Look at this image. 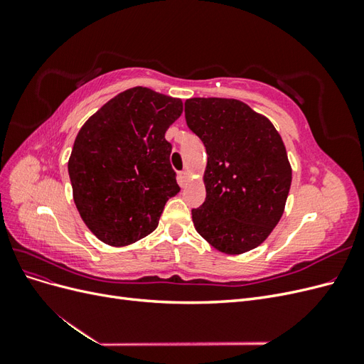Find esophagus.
Returning a JSON list of instances; mask_svg holds the SVG:
<instances>
[{
	"instance_id": "1",
	"label": "esophagus",
	"mask_w": 364,
	"mask_h": 364,
	"mask_svg": "<svg viewBox=\"0 0 364 364\" xmlns=\"http://www.w3.org/2000/svg\"><path fill=\"white\" fill-rule=\"evenodd\" d=\"M186 179H188V171H186V170H182V171L179 173V182L183 185V183L186 182Z\"/></svg>"
}]
</instances>
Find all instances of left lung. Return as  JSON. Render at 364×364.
Instances as JSON below:
<instances>
[{"instance_id":"8db88e82","label":"left lung","mask_w":364,"mask_h":364,"mask_svg":"<svg viewBox=\"0 0 364 364\" xmlns=\"http://www.w3.org/2000/svg\"><path fill=\"white\" fill-rule=\"evenodd\" d=\"M188 127L208 155L206 199L193 223L229 255L255 249L282 217L291 185L287 150L270 121L234 98H190Z\"/></svg>"}]
</instances>
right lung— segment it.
I'll list each match as a JSON object with an SVG mask.
<instances>
[{
    "instance_id": "right-lung-1",
    "label": "right lung",
    "mask_w": 364,
    "mask_h": 364,
    "mask_svg": "<svg viewBox=\"0 0 364 364\" xmlns=\"http://www.w3.org/2000/svg\"><path fill=\"white\" fill-rule=\"evenodd\" d=\"M182 100L130 87L86 121L68 161L73 197L85 225L109 246H127L156 229L181 188L165 132Z\"/></svg>"
}]
</instances>
